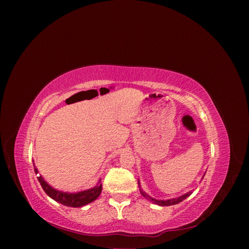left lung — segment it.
Returning <instances> with one entry per match:
<instances>
[{"label":"left lung","instance_id":"8db88e82","mask_svg":"<svg viewBox=\"0 0 249 249\" xmlns=\"http://www.w3.org/2000/svg\"><path fill=\"white\" fill-rule=\"evenodd\" d=\"M138 184H139V182H138ZM141 193H142L143 196L148 197L150 200L154 201L155 203H157V205L163 206V207H164V206H173V205H177V203H178V202H180V201H183L185 198H187L188 196H189V195H191L192 191L188 192V193L182 195V196H179V197H178V198H172V199H167V200H157V199H154V198H152V197H149L148 195H146L145 193H143L142 191H141Z\"/></svg>","mask_w":249,"mask_h":249}]
</instances>
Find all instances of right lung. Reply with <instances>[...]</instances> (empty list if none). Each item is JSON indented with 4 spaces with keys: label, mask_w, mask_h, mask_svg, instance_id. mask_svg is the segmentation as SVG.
<instances>
[{
    "label": "right lung",
    "mask_w": 249,
    "mask_h": 249,
    "mask_svg": "<svg viewBox=\"0 0 249 249\" xmlns=\"http://www.w3.org/2000/svg\"><path fill=\"white\" fill-rule=\"evenodd\" d=\"M34 170H35V173H38V170L36 168ZM37 178H38L44 192H46L51 198L67 207L79 208V207L85 206L87 203H90L93 200H95L100 196V194L102 192V184L95 186L94 188H91V189H88L86 191H82L78 193L62 192V191H58L54 189V188H52L46 180L42 178V177L39 176L37 177Z\"/></svg>",
    "instance_id": "add662e5"
}]
</instances>
